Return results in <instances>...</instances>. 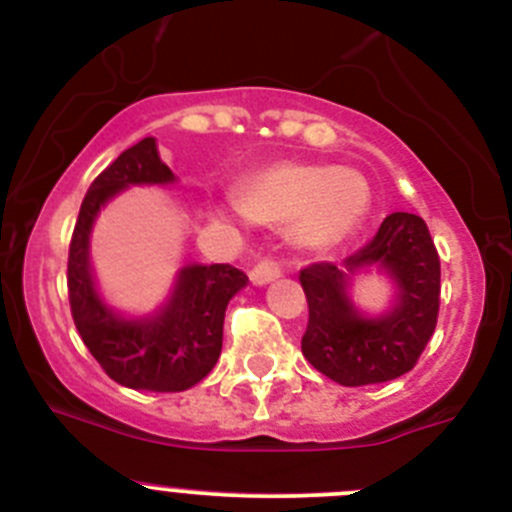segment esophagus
Listing matches in <instances>:
<instances>
[{"label":"esophagus","instance_id":"34e87169","mask_svg":"<svg viewBox=\"0 0 512 512\" xmlns=\"http://www.w3.org/2000/svg\"><path fill=\"white\" fill-rule=\"evenodd\" d=\"M277 277H280V267H277V262H270V260L257 262V265L250 270V282L255 287L267 285V282L277 280Z\"/></svg>","mask_w":512,"mask_h":512}]
</instances>
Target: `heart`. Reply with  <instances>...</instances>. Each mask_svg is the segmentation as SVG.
<instances>
[{
  "instance_id": "1",
  "label": "heart",
  "mask_w": 512,
  "mask_h": 512,
  "mask_svg": "<svg viewBox=\"0 0 512 512\" xmlns=\"http://www.w3.org/2000/svg\"><path fill=\"white\" fill-rule=\"evenodd\" d=\"M235 203L252 223L282 227L297 250L329 252L356 235L371 195L352 168L280 160L242 175Z\"/></svg>"
}]
</instances>
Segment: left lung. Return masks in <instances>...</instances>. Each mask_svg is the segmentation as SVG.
<instances>
[{
    "label": "left lung",
    "instance_id": "left-lung-1",
    "mask_svg": "<svg viewBox=\"0 0 512 512\" xmlns=\"http://www.w3.org/2000/svg\"><path fill=\"white\" fill-rule=\"evenodd\" d=\"M371 269L389 276L395 287L392 304L379 315L364 313L351 299V282ZM299 282L309 304L304 359L342 386L404 376L436 329L441 262L418 215L391 213L369 245L342 265L307 267Z\"/></svg>",
    "mask_w": 512,
    "mask_h": 512
}]
</instances>
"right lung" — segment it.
<instances>
[{
    "label": "right lung",
    "instance_id": "right-lung-1",
    "mask_svg": "<svg viewBox=\"0 0 512 512\" xmlns=\"http://www.w3.org/2000/svg\"><path fill=\"white\" fill-rule=\"evenodd\" d=\"M178 183L156 138L126 148L91 183L69 247V302L81 339L101 369L136 391H185L203 381L223 352L227 302L247 285L232 265H183L168 299L146 314L108 304L91 267V232L108 200L128 188Z\"/></svg>",
    "mask_w": 512,
    "mask_h": 512
}]
</instances>
